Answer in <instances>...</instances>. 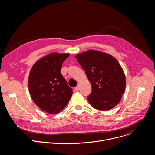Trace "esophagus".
I'll return each mask as SVG.
<instances>
[{"label": "esophagus", "instance_id": "1", "mask_svg": "<svg viewBox=\"0 0 155 155\" xmlns=\"http://www.w3.org/2000/svg\"><path fill=\"white\" fill-rule=\"evenodd\" d=\"M79 87H80V85L78 84V86H77L75 87V91H78V89H79Z\"/></svg>", "mask_w": 155, "mask_h": 155}]
</instances>
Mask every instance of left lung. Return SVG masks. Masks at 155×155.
Segmentation results:
<instances>
[{
  "instance_id": "1",
  "label": "left lung",
  "mask_w": 155,
  "mask_h": 155,
  "mask_svg": "<svg viewBox=\"0 0 155 155\" xmlns=\"http://www.w3.org/2000/svg\"><path fill=\"white\" fill-rule=\"evenodd\" d=\"M75 58L91 84L87 100L94 108L107 111L121 101L126 87V77L118 61L112 55L96 50L77 54Z\"/></svg>"
}]
</instances>
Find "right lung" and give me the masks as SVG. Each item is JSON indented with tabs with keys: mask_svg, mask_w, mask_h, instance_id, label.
<instances>
[{
	"mask_svg": "<svg viewBox=\"0 0 155 155\" xmlns=\"http://www.w3.org/2000/svg\"><path fill=\"white\" fill-rule=\"evenodd\" d=\"M69 53H52L38 59L31 68L29 91L34 102L41 110L56 114L67 105L73 91L61 73Z\"/></svg>",
	"mask_w": 155,
	"mask_h": 155,
	"instance_id": "obj_1",
	"label": "right lung"
}]
</instances>
